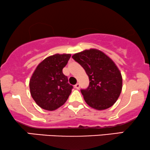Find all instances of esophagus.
I'll return each mask as SVG.
<instances>
[{
    "label": "esophagus",
    "mask_w": 150,
    "mask_h": 150,
    "mask_svg": "<svg viewBox=\"0 0 150 150\" xmlns=\"http://www.w3.org/2000/svg\"><path fill=\"white\" fill-rule=\"evenodd\" d=\"M74 88H76V89L79 90V88H80V84H79V83H77V84H76L75 86H74Z\"/></svg>",
    "instance_id": "obj_1"
}]
</instances>
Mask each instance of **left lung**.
<instances>
[{"mask_svg":"<svg viewBox=\"0 0 150 150\" xmlns=\"http://www.w3.org/2000/svg\"><path fill=\"white\" fill-rule=\"evenodd\" d=\"M72 58L83 67L89 77L88 88L81 90L87 104L99 110L111 107L122 88V74L113 61L95 49L75 53Z\"/></svg>","mask_w":150,"mask_h":150,"instance_id":"left-lung-1","label":"left lung"}]
</instances>
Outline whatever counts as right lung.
Listing matches in <instances>:
<instances>
[{"label":"right lung","mask_w":150,"mask_h":150,"mask_svg":"<svg viewBox=\"0 0 150 150\" xmlns=\"http://www.w3.org/2000/svg\"><path fill=\"white\" fill-rule=\"evenodd\" d=\"M71 54H55L47 57L36 67L29 86L30 95L37 104L47 110H54L64 104L73 86L68 83L62 69Z\"/></svg>","instance_id":"add662e5"}]
</instances>
